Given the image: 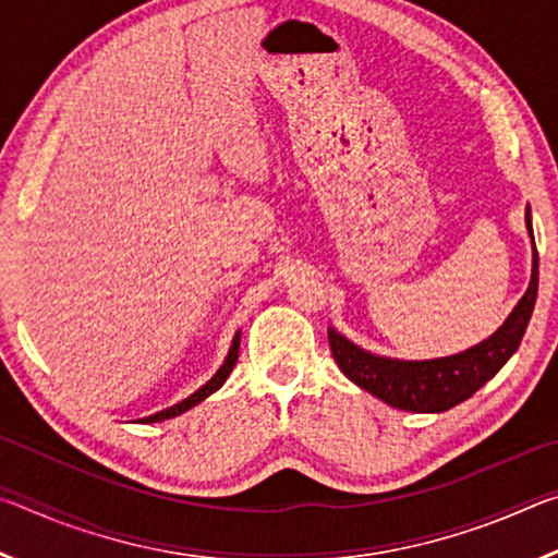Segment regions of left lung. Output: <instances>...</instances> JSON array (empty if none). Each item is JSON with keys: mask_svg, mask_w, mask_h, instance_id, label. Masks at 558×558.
Segmentation results:
<instances>
[{"mask_svg": "<svg viewBox=\"0 0 558 558\" xmlns=\"http://www.w3.org/2000/svg\"><path fill=\"white\" fill-rule=\"evenodd\" d=\"M524 221L529 239H532L534 245L529 206L524 211ZM532 251V280H529L526 292L517 302L512 313H509L505 325L493 337H487L485 342L452 356L426 359V362H403V359H389L364 352L362 347H356L347 337L339 335L335 327H329V349H332L337 366L359 389L369 391L376 399H381L384 403L401 411L442 413L452 409V405L468 401L472 393L483 389L502 369L507 359L517 352V347L526 332L529 317H532L536 302V288H539V256H536V245Z\"/></svg>", "mask_w": 558, "mask_h": 558, "instance_id": "1", "label": "left lung"}]
</instances>
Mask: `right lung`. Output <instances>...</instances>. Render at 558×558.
I'll return each mask as SVG.
<instances>
[{
	"instance_id": "right-lung-1",
	"label": "right lung",
	"mask_w": 558,
	"mask_h": 558,
	"mask_svg": "<svg viewBox=\"0 0 558 558\" xmlns=\"http://www.w3.org/2000/svg\"><path fill=\"white\" fill-rule=\"evenodd\" d=\"M239 347H241V332H235V337H233V342H231V349H229V356L223 359V364H221V369L216 372L209 381H206L199 391H194L192 396H186L184 401H179V403H174V405H169V409H165V411H159V413H155V415H147V418H140V423H157V421H167V418H174V415H182L184 411H189V409H194L196 403H202L206 396H211L214 391H219L221 386H223V381L229 379V374L233 372V366H235V362H239Z\"/></svg>"
}]
</instances>
